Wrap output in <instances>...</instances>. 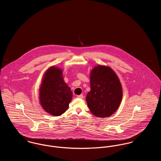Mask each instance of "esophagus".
<instances>
[{
	"mask_svg": "<svg viewBox=\"0 0 161 161\" xmlns=\"http://www.w3.org/2000/svg\"><path fill=\"white\" fill-rule=\"evenodd\" d=\"M77 97L78 98H83L84 97H83V95H77Z\"/></svg>",
	"mask_w": 161,
	"mask_h": 161,
	"instance_id": "esophagus-1",
	"label": "esophagus"
}]
</instances>
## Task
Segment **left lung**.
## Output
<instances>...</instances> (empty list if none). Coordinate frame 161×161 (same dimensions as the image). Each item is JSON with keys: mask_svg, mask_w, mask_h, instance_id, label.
I'll return each instance as SVG.
<instances>
[{"mask_svg": "<svg viewBox=\"0 0 161 161\" xmlns=\"http://www.w3.org/2000/svg\"><path fill=\"white\" fill-rule=\"evenodd\" d=\"M90 84L86 100L92 114L105 118L114 114L123 97L121 84L115 72L108 66H97L91 70Z\"/></svg>", "mask_w": 161, "mask_h": 161, "instance_id": "1", "label": "left lung"}]
</instances>
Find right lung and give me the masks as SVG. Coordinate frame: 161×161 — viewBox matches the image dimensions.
Wrapping results in <instances>:
<instances>
[{
  "mask_svg": "<svg viewBox=\"0 0 161 161\" xmlns=\"http://www.w3.org/2000/svg\"><path fill=\"white\" fill-rule=\"evenodd\" d=\"M39 91L40 103L46 112L60 116L68 110L72 93L63 80L61 69L52 66L47 69Z\"/></svg>",
  "mask_w": 161,
  "mask_h": 161,
  "instance_id": "right-lung-1",
  "label": "right lung"
}]
</instances>
